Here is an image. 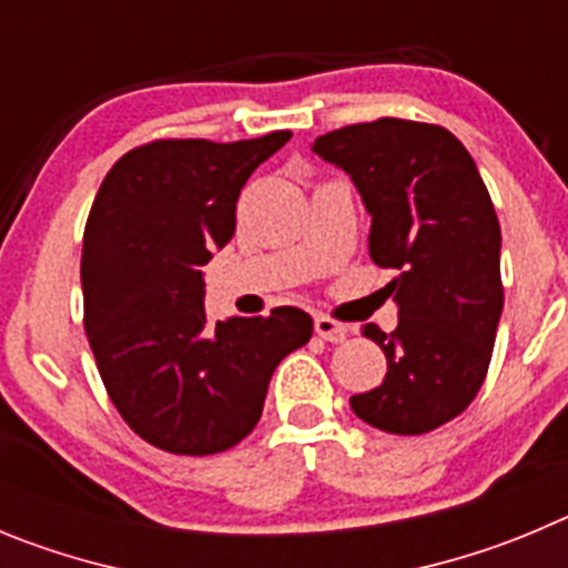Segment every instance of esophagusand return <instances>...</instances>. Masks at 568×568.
Returning <instances> with one entry per match:
<instances>
[{
  "mask_svg": "<svg viewBox=\"0 0 568 568\" xmlns=\"http://www.w3.org/2000/svg\"><path fill=\"white\" fill-rule=\"evenodd\" d=\"M314 328L325 342H345V336H347V328L342 325V322L331 320V316H322V314L314 320Z\"/></svg>",
  "mask_w": 568,
  "mask_h": 568,
  "instance_id": "1",
  "label": "esophagus"
}]
</instances>
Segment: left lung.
I'll return each mask as SVG.
<instances>
[{"label":"left lung","mask_w":568,"mask_h":568,"mask_svg":"<svg viewBox=\"0 0 568 568\" xmlns=\"http://www.w3.org/2000/svg\"><path fill=\"white\" fill-rule=\"evenodd\" d=\"M311 150L351 175L371 214L367 252L398 325L365 336L387 356L379 387L351 396L362 422L418 436L481 390L504 308L500 226L473 155L436 124L379 119L320 135Z\"/></svg>","instance_id":"1"}]
</instances>
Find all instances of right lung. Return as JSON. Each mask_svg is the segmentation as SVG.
<instances>
[{
    "label": "right lung",
    "instance_id": "right-lung-1",
    "mask_svg": "<svg viewBox=\"0 0 568 568\" xmlns=\"http://www.w3.org/2000/svg\"><path fill=\"white\" fill-rule=\"evenodd\" d=\"M291 132L212 144L152 141L101 183L84 229V331L112 405L178 456L234 447L263 416L272 373L311 339L305 311L206 322L203 265L232 240L248 175Z\"/></svg>",
    "mask_w": 568,
    "mask_h": 568
}]
</instances>
